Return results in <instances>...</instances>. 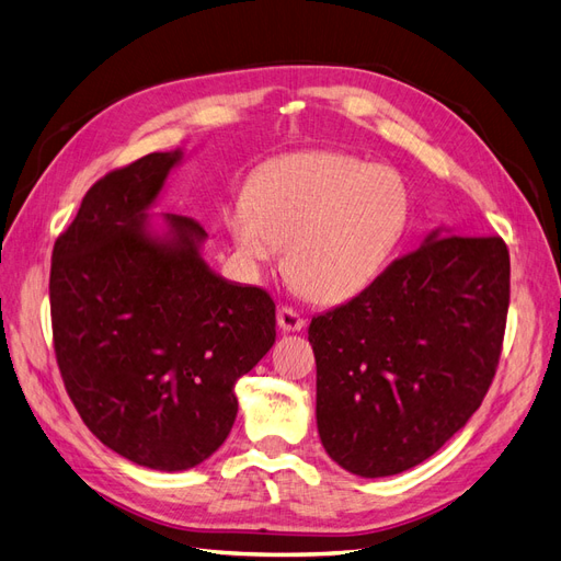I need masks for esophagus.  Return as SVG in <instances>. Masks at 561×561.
<instances>
[{
    "label": "esophagus",
    "mask_w": 561,
    "mask_h": 561,
    "mask_svg": "<svg viewBox=\"0 0 561 561\" xmlns=\"http://www.w3.org/2000/svg\"><path fill=\"white\" fill-rule=\"evenodd\" d=\"M278 328L283 332H299L307 328V318H304L297 309L293 307H280L278 309Z\"/></svg>",
    "instance_id": "esophagus-1"
}]
</instances>
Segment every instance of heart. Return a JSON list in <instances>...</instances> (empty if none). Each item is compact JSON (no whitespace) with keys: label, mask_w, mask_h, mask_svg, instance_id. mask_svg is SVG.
<instances>
[{"label":"heart","mask_w":561,"mask_h":561,"mask_svg":"<svg viewBox=\"0 0 561 561\" xmlns=\"http://www.w3.org/2000/svg\"><path fill=\"white\" fill-rule=\"evenodd\" d=\"M404 180L342 151L266 161L225 227L248 264L285 247V271L318 301H344L375 280L410 225Z\"/></svg>","instance_id":"1"}]
</instances>
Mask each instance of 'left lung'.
Masks as SVG:
<instances>
[{
    "instance_id": "8db88e82",
    "label": "left lung",
    "mask_w": 561,
    "mask_h": 561,
    "mask_svg": "<svg viewBox=\"0 0 561 561\" xmlns=\"http://www.w3.org/2000/svg\"><path fill=\"white\" fill-rule=\"evenodd\" d=\"M507 304L501 236L435 231L360 295L316 316V419L332 461L386 478L461 431L494 381Z\"/></svg>"
}]
</instances>
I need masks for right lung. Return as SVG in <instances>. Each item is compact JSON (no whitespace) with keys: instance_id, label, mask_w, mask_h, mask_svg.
Here are the masks:
<instances>
[{"instance_id":"1","label":"right lung","mask_w":561,"mask_h":561,"mask_svg":"<svg viewBox=\"0 0 561 561\" xmlns=\"http://www.w3.org/2000/svg\"><path fill=\"white\" fill-rule=\"evenodd\" d=\"M180 157L154 151L100 178L56 239L48 278L56 360L81 421L128 461L168 472L225 443L236 381L276 342L274 299L213 274L194 217L165 215L171 241L145 231Z\"/></svg>"}]
</instances>
